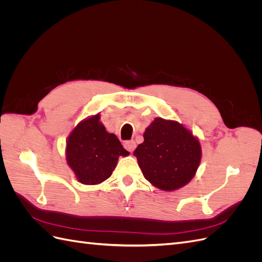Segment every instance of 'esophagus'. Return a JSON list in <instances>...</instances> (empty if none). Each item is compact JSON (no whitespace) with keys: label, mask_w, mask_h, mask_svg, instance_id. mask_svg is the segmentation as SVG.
I'll use <instances>...</instances> for the list:
<instances>
[{"label":"esophagus","mask_w":262,"mask_h":262,"mask_svg":"<svg viewBox=\"0 0 262 262\" xmlns=\"http://www.w3.org/2000/svg\"><path fill=\"white\" fill-rule=\"evenodd\" d=\"M123 146H124L125 149H128L129 152H133L134 148H136V146H137V144H136V142H134L133 140H130V141H125Z\"/></svg>","instance_id":"34e87169"}]
</instances>
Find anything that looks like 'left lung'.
Returning a JSON list of instances; mask_svg holds the SVG:
<instances>
[{
  "label": "left lung",
  "instance_id": "left-lung-1",
  "mask_svg": "<svg viewBox=\"0 0 262 262\" xmlns=\"http://www.w3.org/2000/svg\"><path fill=\"white\" fill-rule=\"evenodd\" d=\"M143 176L153 186L172 191L193 178L201 160L199 141L184 125L156 118L134 150Z\"/></svg>",
  "mask_w": 262,
  "mask_h": 262
}]
</instances>
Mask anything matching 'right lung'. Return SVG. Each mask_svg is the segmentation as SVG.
Here are the masks:
<instances>
[{"instance_id":"1","label":"right lung","mask_w":262,"mask_h":262,"mask_svg":"<svg viewBox=\"0 0 262 262\" xmlns=\"http://www.w3.org/2000/svg\"><path fill=\"white\" fill-rule=\"evenodd\" d=\"M99 119V115H95L78 123L67 142V162L84 185L105 181L112 176L119 156L129 155Z\"/></svg>"}]
</instances>
